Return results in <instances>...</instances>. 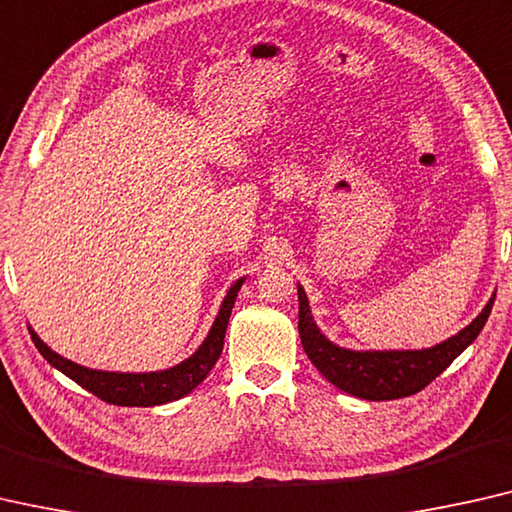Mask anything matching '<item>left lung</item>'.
I'll use <instances>...</instances> for the list:
<instances>
[{
	"instance_id": "8db88e82",
	"label": "left lung",
	"mask_w": 512,
	"mask_h": 512,
	"mask_svg": "<svg viewBox=\"0 0 512 512\" xmlns=\"http://www.w3.org/2000/svg\"><path fill=\"white\" fill-rule=\"evenodd\" d=\"M492 305L494 296L467 329L437 347L416 349V352H352L333 345L319 333L310 315L308 296L299 285V335L312 365L340 391L375 402L398 400L423 391L478 338Z\"/></svg>"
}]
</instances>
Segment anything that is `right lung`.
<instances>
[{"instance_id": "right-lung-1", "label": "right lung", "mask_w": 512, "mask_h": 512, "mask_svg": "<svg viewBox=\"0 0 512 512\" xmlns=\"http://www.w3.org/2000/svg\"><path fill=\"white\" fill-rule=\"evenodd\" d=\"M241 285L243 278L236 280L230 287L223 305H220L216 322H213L207 340L202 342L200 349L170 370L140 372V375H133V372L89 370L82 368L78 363L68 361L64 356H59L57 352H52L32 329H29V333H32L34 345L38 352L43 354L45 361L55 365V368L64 372L66 377H71L75 384H80L82 388H87L89 393H94L96 398L110 404H119V407H156V404H165L188 395L195 386L202 384L204 377L209 375V370L216 365L220 352H223L227 322H230L236 294H239Z\"/></svg>"}]
</instances>
